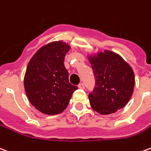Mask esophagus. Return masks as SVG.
<instances>
[{"label":"esophagus","instance_id":"34e87169","mask_svg":"<svg viewBox=\"0 0 151 151\" xmlns=\"http://www.w3.org/2000/svg\"><path fill=\"white\" fill-rule=\"evenodd\" d=\"M78 88H80V89H84V88H85V85H84V83H79Z\"/></svg>","mask_w":151,"mask_h":151}]
</instances>
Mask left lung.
<instances>
[{
	"label": "left lung",
	"mask_w": 151,
	"mask_h": 151,
	"mask_svg": "<svg viewBox=\"0 0 151 151\" xmlns=\"http://www.w3.org/2000/svg\"><path fill=\"white\" fill-rule=\"evenodd\" d=\"M95 87L88 95L90 105L101 114L116 112L127 105L133 93L132 68L118 54L105 50L89 57Z\"/></svg>",
	"instance_id": "left-lung-1"
}]
</instances>
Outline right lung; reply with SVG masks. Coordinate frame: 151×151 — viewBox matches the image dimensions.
Listing matches in <instances>:
<instances>
[{
    "label": "right lung",
    "mask_w": 151,
    "mask_h": 151,
    "mask_svg": "<svg viewBox=\"0 0 151 151\" xmlns=\"http://www.w3.org/2000/svg\"><path fill=\"white\" fill-rule=\"evenodd\" d=\"M70 46L62 41L40 48L32 56L24 76V89L28 101L40 112L54 115L67 108L78 86L68 82L64 65Z\"/></svg>",
    "instance_id": "add662e5"
}]
</instances>
